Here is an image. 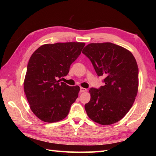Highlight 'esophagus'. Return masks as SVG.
I'll return each instance as SVG.
<instances>
[{"instance_id":"1","label":"esophagus","mask_w":156,"mask_h":156,"mask_svg":"<svg viewBox=\"0 0 156 156\" xmlns=\"http://www.w3.org/2000/svg\"><path fill=\"white\" fill-rule=\"evenodd\" d=\"M86 91H87V88L80 87V92H86Z\"/></svg>"}]
</instances>
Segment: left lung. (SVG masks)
Wrapping results in <instances>:
<instances>
[{
    "label": "left lung",
    "instance_id": "8db88e82",
    "mask_svg": "<svg viewBox=\"0 0 156 156\" xmlns=\"http://www.w3.org/2000/svg\"><path fill=\"white\" fill-rule=\"evenodd\" d=\"M82 53L90 59L105 85L90 88V100L84 107L91 120L102 125L115 123L130 110L136 98L139 72L132 53L110 42L88 44Z\"/></svg>",
    "mask_w": 156,
    "mask_h": 156
}]
</instances>
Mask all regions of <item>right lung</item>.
Segmentation results:
<instances>
[{
  "mask_svg": "<svg viewBox=\"0 0 156 156\" xmlns=\"http://www.w3.org/2000/svg\"><path fill=\"white\" fill-rule=\"evenodd\" d=\"M84 45L81 42L44 44L31 56L24 92L31 110L40 120L55 122L67 117L80 87H69L60 78L68 74Z\"/></svg>",
  "mask_w": 156,
  "mask_h": 156,
  "instance_id": "right-lung-1",
  "label": "right lung"
}]
</instances>
